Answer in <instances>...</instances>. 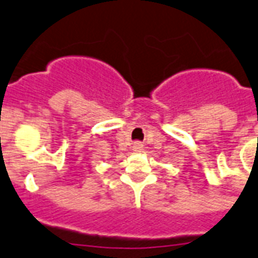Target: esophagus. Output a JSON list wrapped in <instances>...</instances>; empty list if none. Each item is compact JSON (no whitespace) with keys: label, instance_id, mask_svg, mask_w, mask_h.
<instances>
[{"label":"esophagus","instance_id":"1","mask_svg":"<svg viewBox=\"0 0 258 258\" xmlns=\"http://www.w3.org/2000/svg\"><path fill=\"white\" fill-rule=\"evenodd\" d=\"M142 149H144V144H142V142L136 141L135 144H133V152L139 153V152H142Z\"/></svg>","mask_w":258,"mask_h":258}]
</instances>
